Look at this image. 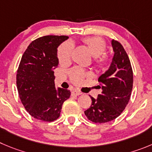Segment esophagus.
<instances>
[{
	"mask_svg": "<svg viewBox=\"0 0 152 152\" xmlns=\"http://www.w3.org/2000/svg\"><path fill=\"white\" fill-rule=\"evenodd\" d=\"M71 94H72V96H78V95H80V94H82V93L79 91H76V90H73L72 91Z\"/></svg>",
	"mask_w": 152,
	"mask_h": 152,
	"instance_id": "1",
	"label": "esophagus"
}]
</instances>
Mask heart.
Wrapping results in <instances>:
<instances>
[{"instance_id":"b5f03b06","label":"heart","mask_w":152,"mask_h":152,"mask_svg":"<svg viewBox=\"0 0 152 152\" xmlns=\"http://www.w3.org/2000/svg\"><path fill=\"white\" fill-rule=\"evenodd\" d=\"M83 42L90 49L91 52L94 57H95V62L100 66H103L107 63V57L103 54L106 50V44L102 38L98 37H88L83 39ZM73 44L71 41H66L62 43L58 49V58L60 63L68 62L71 57ZM72 82L76 84L80 83L87 73L83 69L76 67L69 73Z\"/></svg>"}]
</instances>
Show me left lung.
Segmentation results:
<instances>
[{
	"instance_id": "obj_1",
	"label": "left lung",
	"mask_w": 152,
	"mask_h": 152,
	"mask_svg": "<svg viewBox=\"0 0 152 152\" xmlns=\"http://www.w3.org/2000/svg\"><path fill=\"white\" fill-rule=\"evenodd\" d=\"M114 56L113 61L99 77L102 93L97 99L91 97L90 108L85 111L88 120L94 123H106L118 117L128 103L133 88V70L124 47L118 41L112 40Z\"/></svg>"
}]
</instances>
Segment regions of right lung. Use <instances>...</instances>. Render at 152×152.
<instances>
[{
    "instance_id": "1",
    "label": "right lung",
    "mask_w": 152,
    "mask_h": 152,
    "mask_svg": "<svg viewBox=\"0 0 152 152\" xmlns=\"http://www.w3.org/2000/svg\"><path fill=\"white\" fill-rule=\"evenodd\" d=\"M67 36L49 35L28 46L16 75L18 95L25 110L34 118L53 121L60 116L62 105L70 96L67 89L55 86L53 69L58 66V47Z\"/></svg>"
}]
</instances>
